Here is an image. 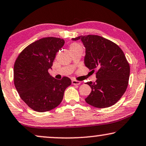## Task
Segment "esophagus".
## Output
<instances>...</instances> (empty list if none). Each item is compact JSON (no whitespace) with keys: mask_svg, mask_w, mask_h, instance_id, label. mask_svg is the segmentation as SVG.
Returning a JSON list of instances; mask_svg holds the SVG:
<instances>
[{"mask_svg":"<svg viewBox=\"0 0 146 146\" xmlns=\"http://www.w3.org/2000/svg\"><path fill=\"white\" fill-rule=\"evenodd\" d=\"M71 83H72V84L73 85H79L81 83V81H77V80H76V79H73V80H72V81H71Z\"/></svg>","mask_w":146,"mask_h":146,"instance_id":"1","label":"esophagus"}]
</instances>
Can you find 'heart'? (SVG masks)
I'll use <instances>...</instances> for the list:
<instances>
[{
    "mask_svg": "<svg viewBox=\"0 0 146 146\" xmlns=\"http://www.w3.org/2000/svg\"><path fill=\"white\" fill-rule=\"evenodd\" d=\"M83 49V46L81 45V44L79 43V42H73L71 45H70V50L71 51L73 50H77V49Z\"/></svg>",
    "mask_w": 146,
    "mask_h": 146,
    "instance_id": "b5f03b06",
    "label": "heart"
}]
</instances>
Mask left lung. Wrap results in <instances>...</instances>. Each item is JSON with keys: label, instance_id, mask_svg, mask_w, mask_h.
<instances>
[{"label": "left lung", "instance_id": "left-lung-1", "mask_svg": "<svg viewBox=\"0 0 146 146\" xmlns=\"http://www.w3.org/2000/svg\"><path fill=\"white\" fill-rule=\"evenodd\" d=\"M85 47V65L96 71V82L86 83L91 92L85 102L95 108L112 106L120 100L127 89L130 73L129 64L123 50L115 42L101 36L81 35Z\"/></svg>", "mask_w": 146, "mask_h": 146}]
</instances>
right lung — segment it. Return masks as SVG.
<instances>
[{"label":"right lung","mask_w":146,"mask_h":146,"mask_svg":"<svg viewBox=\"0 0 146 146\" xmlns=\"http://www.w3.org/2000/svg\"><path fill=\"white\" fill-rule=\"evenodd\" d=\"M64 43L63 38H40L25 48L15 62V86L23 102L35 111L45 112L57 107L71 84L69 77L58 80L48 72Z\"/></svg>","instance_id":"right-lung-1"}]
</instances>
